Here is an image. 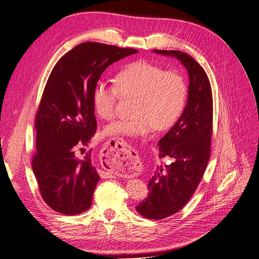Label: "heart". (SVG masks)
<instances>
[{"mask_svg": "<svg viewBox=\"0 0 259 259\" xmlns=\"http://www.w3.org/2000/svg\"><path fill=\"white\" fill-rule=\"evenodd\" d=\"M120 96L135 97V116L111 123L107 132L111 135L143 137L156 128L165 131L178 121L187 104L188 86L178 71H166L161 66L139 60L121 69L115 84L104 80L96 83L93 104L101 119H113Z\"/></svg>", "mask_w": 259, "mask_h": 259, "instance_id": "b5f03b06", "label": "heart"}]
</instances>
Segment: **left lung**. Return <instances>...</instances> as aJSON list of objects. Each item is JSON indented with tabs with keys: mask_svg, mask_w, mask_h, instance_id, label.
<instances>
[{
	"mask_svg": "<svg viewBox=\"0 0 259 259\" xmlns=\"http://www.w3.org/2000/svg\"><path fill=\"white\" fill-rule=\"evenodd\" d=\"M153 52L177 58L189 74L185 110L158 144L160 158L171 162L156 167L148 184L149 195L136 206L146 218L163 219L186 205L204 174L210 155L213 96L204 69L189 55L179 51Z\"/></svg>",
	"mask_w": 259,
	"mask_h": 259,
	"instance_id": "1",
	"label": "left lung"
}]
</instances>
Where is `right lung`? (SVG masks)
Segmentation results:
<instances>
[{"label": "right lung", "instance_id": "obj_1", "mask_svg": "<svg viewBox=\"0 0 259 259\" xmlns=\"http://www.w3.org/2000/svg\"><path fill=\"white\" fill-rule=\"evenodd\" d=\"M134 49L85 42L62 56L50 74L35 116L36 152L32 169L43 200L65 215L88 210L99 175L88 146L97 128L93 91L113 62L136 54Z\"/></svg>", "mask_w": 259, "mask_h": 259}]
</instances>
